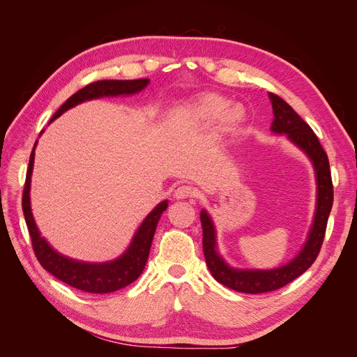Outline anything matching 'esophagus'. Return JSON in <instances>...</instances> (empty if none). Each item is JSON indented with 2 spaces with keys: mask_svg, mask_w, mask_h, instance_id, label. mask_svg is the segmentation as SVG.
Here are the masks:
<instances>
[{
  "mask_svg": "<svg viewBox=\"0 0 357 357\" xmlns=\"http://www.w3.org/2000/svg\"><path fill=\"white\" fill-rule=\"evenodd\" d=\"M197 195V192L190 186H180L174 192V198L176 199H186V198H193Z\"/></svg>",
  "mask_w": 357,
  "mask_h": 357,
  "instance_id": "esophagus-1",
  "label": "esophagus"
}]
</instances>
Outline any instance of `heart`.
Wrapping results in <instances>:
<instances>
[{
    "label": "heart",
    "instance_id": "b5f03b06",
    "mask_svg": "<svg viewBox=\"0 0 357 357\" xmlns=\"http://www.w3.org/2000/svg\"><path fill=\"white\" fill-rule=\"evenodd\" d=\"M229 100L219 93H205L185 107L183 114L197 123H213L220 119L223 132H234L244 121V110L240 105L229 107Z\"/></svg>",
    "mask_w": 357,
    "mask_h": 357
}]
</instances>
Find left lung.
<instances>
[{"mask_svg":"<svg viewBox=\"0 0 357 357\" xmlns=\"http://www.w3.org/2000/svg\"><path fill=\"white\" fill-rule=\"evenodd\" d=\"M273 104L274 121L271 131L275 134H286L287 138L304 152L316 171L317 181V204L312 226L308 238L296 257L280 268L274 269H236L223 261L215 248V229L208 213L201 211L202 225V248L205 262L213 277L226 287L243 294H265L294 282L296 277L304 274L314 264L320 247L325 238L329 213L333 204V186L329 169V159L323 150L319 138L312 129L302 121L299 114L275 93H269Z\"/></svg>","mask_w":357,"mask_h":357,"instance_id":"8db88e82","label":"left lung"}]
</instances>
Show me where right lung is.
<instances>
[{"instance_id":"obj_1","label":"right lung","mask_w":357,"mask_h":357,"mask_svg":"<svg viewBox=\"0 0 357 357\" xmlns=\"http://www.w3.org/2000/svg\"><path fill=\"white\" fill-rule=\"evenodd\" d=\"M149 79L139 80H98L93 82L83 89L75 92L73 96L63 102L59 110L50 119L55 121L62 113L68 109H73L83 101H89L101 96H117V95H132L143 91L149 84ZM37 146V142H36ZM36 146L32 149L29 156V165L26 171V180L22 195V210L25 215V222L29 231V236L34 248L36 257L41 266L47 273L55 275L61 282L75 287L88 294H110L119 289H123L128 284L139 277L147 264V257L150 253V245L153 241V235L156 231V225L160 219L162 213L168 207V201H162L156 207L150 211V214L139 225L134 238L129 244L122 256H119L114 261L104 264H89L74 261L67 256L58 253L49 245V243L40 235V231L36 225L34 218L31 213V201H29V189H31V174L32 167H34V152Z\"/></svg>"}]
</instances>
